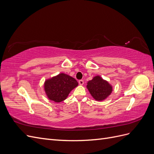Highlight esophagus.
Here are the masks:
<instances>
[{"mask_svg":"<svg viewBox=\"0 0 154 154\" xmlns=\"http://www.w3.org/2000/svg\"><path fill=\"white\" fill-rule=\"evenodd\" d=\"M83 83H84V82H83V80H79V84H80V85H83Z\"/></svg>","mask_w":154,"mask_h":154,"instance_id":"34e87169","label":"esophagus"}]
</instances>
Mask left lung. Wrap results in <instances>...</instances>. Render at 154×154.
<instances>
[{
	"instance_id": "8db88e82",
	"label": "left lung",
	"mask_w": 154,
	"mask_h": 154,
	"mask_svg": "<svg viewBox=\"0 0 154 154\" xmlns=\"http://www.w3.org/2000/svg\"><path fill=\"white\" fill-rule=\"evenodd\" d=\"M87 88L96 101H103L112 92V86L100 76L97 75L87 82Z\"/></svg>"
}]
</instances>
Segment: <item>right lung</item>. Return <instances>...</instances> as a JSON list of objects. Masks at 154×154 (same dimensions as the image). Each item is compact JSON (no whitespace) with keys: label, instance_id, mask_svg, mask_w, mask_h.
Listing matches in <instances>:
<instances>
[{"label":"right lung","instance_id":"add662e5","mask_svg":"<svg viewBox=\"0 0 154 154\" xmlns=\"http://www.w3.org/2000/svg\"><path fill=\"white\" fill-rule=\"evenodd\" d=\"M78 85V82L65 73L47 79L44 82V91L49 100L60 103L66 100L69 93Z\"/></svg>","mask_w":154,"mask_h":154}]
</instances>
